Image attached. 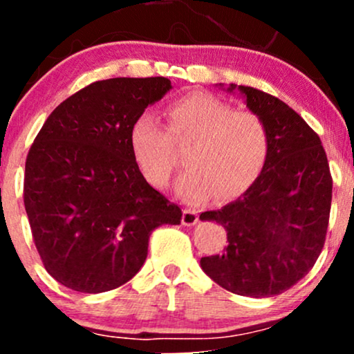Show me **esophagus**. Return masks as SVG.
Segmentation results:
<instances>
[{
    "mask_svg": "<svg viewBox=\"0 0 354 354\" xmlns=\"http://www.w3.org/2000/svg\"><path fill=\"white\" fill-rule=\"evenodd\" d=\"M181 221H183V225H185V226L196 225V223H198V213L194 209H189V208L183 209Z\"/></svg>",
    "mask_w": 354,
    "mask_h": 354,
    "instance_id": "1",
    "label": "esophagus"
}]
</instances>
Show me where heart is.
Returning <instances> with one entry per match:
<instances>
[{
  "instance_id": "heart-1",
  "label": "heart",
  "mask_w": 354,
  "mask_h": 354,
  "mask_svg": "<svg viewBox=\"0 0 354 354\" xmlns=\"http://www.w3.org/2000/svg\"><path fill=\"white\" fill-rule=\"evenodd\" d=\"M185 153L186 169L176 183L189 203H203L216 193L231 200L254 185L270 156V129L261 116L234 109L209 93L193 91L166 108V129L143 113L129 129V148L145 178L156 188L171 181L176 168L174 146Z\"/></svg>"
}]
</instances>
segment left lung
<instances>
[{"label":"left lung","instance_id":"1","mask_svg":"<svg viewBox=\"0 0 354 354\" xmlns=\"http://www.w3.org/2000/svg\"><path fill=\"white\" fill-rule=\"evenodd\" d=\"M233 89L265 120L270 156L236 201L200 214L228 233L225 251L200 263L231 293L268 298L290 290L315 266L330 223L333 180L319 136L295 109L256 88L230 84Z\"/></svg>","mask_w":354,"mask_h":354}]
</instances>
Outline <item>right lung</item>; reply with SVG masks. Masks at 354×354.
Returning a JSON list of instances; mask_svg holds the SVG:
<instances>
[{
  "mask_svg": "<svg viewBox=\"0 0 354 354\" xmlns=\"http://www.w3.org/2000/svg\"><path fill=\"white\" fill-rule=\"evenodd\" d=\"M171 81L111 78L64 100L44 121L24 168V208L44 268L80 293L115 290L148 256L149 234L180 225V206L140 171L129 129Z\"/></svg>",
  "mask_w": 354,
  "mask_h": 354,
  "instance_id": "1",
  "label": "right lung"
}]
</instances>
